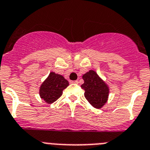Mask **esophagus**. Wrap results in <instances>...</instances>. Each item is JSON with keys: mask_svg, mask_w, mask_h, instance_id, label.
<instances>
[{"mask_svg": "<svg viewBox=\"0 0 150 150\" xmlns=\"http://www.w3.org/2000/svg\"><path fill=\"white\" fill-rule=\"evenodd\" d=\"M71 82L73 83V84H79V81H77V80L76 81H71Z\"/></svg>", "mask_w": 150, "mask_h": 150, "instance_id": "1", "label": "esophagus"}]
</instances>
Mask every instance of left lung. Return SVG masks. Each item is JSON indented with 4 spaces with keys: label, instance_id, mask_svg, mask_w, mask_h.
Segmentation results:
<instances>
[{
    "label": "left lung",
    "instance_id": "obj_1",
    "mask_svg": "<svg viewBox=\"0 0 150 150\" xmlns=\"http://www.w3.org/2000/svg\"><path fill=\"white\" fill-rule=\"evenodd\" d=\"M84 84L81 88L85 90L87 100L95 108H100L107 102L109 88L102 79L93 70L83 75Z\"/></svg>",
    "mask_w": 150,
    "mask_h": 150
}]
</instances>
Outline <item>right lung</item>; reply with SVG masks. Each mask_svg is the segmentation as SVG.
I'll return each instance as SVG.
<instances>
[{"label":"right lung","instance_id":"1","mask_svg":"<svg viewBox=\"0 0 150 150\" xmlns=\"http://www.w3.org/2000/svg\"><path fill=\"white\" fill-rule=\"evenodd\" d=\"M69 86V81L63 76L50 72L40 86V96L47 104H52L59 98L62 91Z\"/></svg>","mask_w":150,"mask_h":150}]
</instances>
